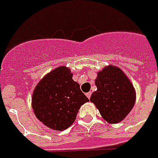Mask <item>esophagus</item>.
<instances>
[{"label": "esophagus", "instance_id": "esophagus-1", "mask_svg": "<svg viewBox=\"0 0 158 158\" xmlns=\"http://www.w3.org/2000/svg\"><path fill=\"white\" fill-rule=\"evenodd\" d=\"M86 95V96H87V97H88V98H90V96H91V92H88V93H86L85 94Z\"/></svg>", "mask_w": 158, "mask_h": 158}]
</instances>
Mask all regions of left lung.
<instances>
[{
    "label": "left lung",
    "instance_id": "1",
    "mask_svg": "<svg viewBox=\"0 0 158 158\" xmlns=\"http://www.w3.org/2000/svg\"><path fill=\"white\" fill-rule=\"evenodd\" d=\"M97 90L90 96V102L108 123L122 121L135 102V91L129 79L118 67H106L98 73L96 79Z\"/></svg>",
    "mask_w": 158,
    "mask_h": 158
}]
</instances>
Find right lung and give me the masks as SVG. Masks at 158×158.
I'll list each match as a JSON object with an SVG mask.
<instances>
[{
	"instance_id": "right-lung-1",
	"label": "right lung",
	"mask_w": 158,
	"mask_h": 158,
	"mask_svg": "<svg viewBox=\"0 0 158 158\" xmlns=\"http://www.w3.org/2000/svg\"><path fill=\"white\" fill-rule=\"evenodd\" d=\"M72 78L70 69L59 67L45 75L33 93L32 107L36 118L54 130L70 127L80 106L89 102Z\"/></svg>"
}]
</instances>
